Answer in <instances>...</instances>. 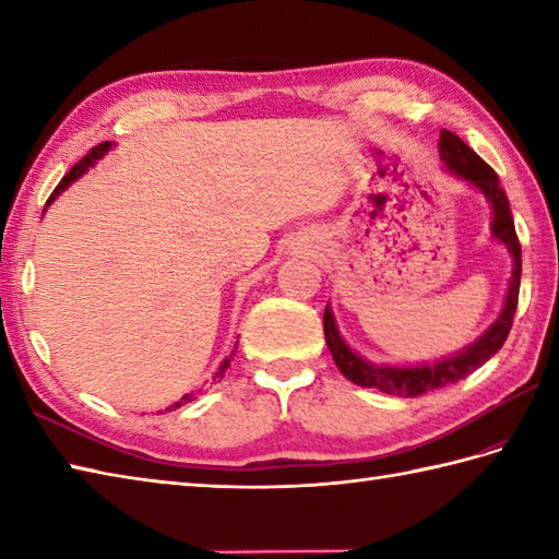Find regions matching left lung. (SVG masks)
Here are the masks:
<instances>
[{"label": "left lung", "instance_id": "obj_1", "mask_svg": "<svg viewBox=\"0 0 559 559\" xmlns=\"http://www.w3.org/2000/svg\"><path fill=\"white\" fill-rule=\"evenodd\" d=\"M439 156H442L444 165L456 173L463 180L476 185L480 192L488 197L492 204V235L497 240L509 247V252L514 257V271H512V283H509L507 302L502 314L497 317V322L485 331V334L468 346L463 353L454 355V358L439 360L437 365H423V367H377L358 358L343 338L338 336V329L334 322V314L326 307L324 310V336L326 346L334 355V362L341 370L343 377H348L353 384L358 386H370L379 389L391 396H406L415 399L423 396L427 391L442 389L447 384H454L459 379L468 377L473 370H478L480 365L488 362L492 355L504 346V341L512 331L514 324V312L519 305V283H521V245L514 228L512 209H509V199L500 185V177L485 163L476 151L468 148L463 141L454 134L442 129L439 132Z\"/></svg>", "mask_w": 559, "mask_h": 559}]
</instances>
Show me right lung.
Here are the masks:
<instances>
[{"label": "right lung", "instance_id": "1", "mask_svg": "<svg viewBox=\"0 0 559 559\" xmlns=\"http://www.w3.org/2000/svg\"><path fill=\"white\" fill-rule=\"evenodd\" d=\"M110 146H112V144H110V141H103V144H98V146H93V148H91V151L86 153V156H83V158H81V160H79V163L74 165V168H71V170H69V173H67V175L62 177V182H59V185L55 187V192L50 194V199H47V204H50V201H52V199H57V194H62V192H64V189H67V187H69L71 182H74V180H76V177H81L83 173H86V168H91V165H93V163H96V160H98V158L103 156V153H105V151H108ZM228 367H230V358H228V360H225V362L221 365V370L216 372V377H223V372H225V370H228ZM192 399H194V394H185V396H182L180 401H177V403H175V406H170L168 411H175V408H180V406H182V403H189V401H192Z\"/></svg>", "mask_w": 559, "mask_h": 559}]
</instances>
